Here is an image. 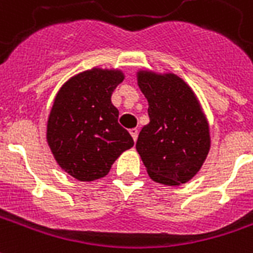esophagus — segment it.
<instances>
[{"instance_id": "obj_1", "label": "esophagus", "mask_w": 253, "mask_h": 253, "mask_svg": "<svg viewBox=\"0 0 253 253\" xmlns=\"http://www.w3.org/2000/svg\"><path fill=\"white\" fill-rule=\"evenodd\" d=\"M130 134H131L132 139L136 141V138H138V128H131V130H130Z\"/></svg>"}]
</instances>
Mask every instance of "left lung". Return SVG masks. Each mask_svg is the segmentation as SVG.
Returning a JSON list of instances; mask_svg holds the SVG:
<instances>
[{
	"instance_id": "left-lung-1",
	"label": "left lung",
	"mask_w": 253,
	"mask_h": 253,
	"mask_svg": "<svg viewBox=\"0 0 253 253\" xmlns=\"http://www.w3.org/2000/svg\"><path fill=\"white\" fill-rule=\"evenodd\" d=\"M136 82L150 118L139 132L136 151L154 182L179 186L200 171L209 154L207 115L193 88L178 75L138 69Z\"/></svg>"
}]
</instances>
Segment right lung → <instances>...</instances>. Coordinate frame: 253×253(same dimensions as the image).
<instances>
[{"instance_id":"obj_1","label":"right lung","mask_w":253,"mask_h":253,"mask_svg":"<svg viewBox=\"0 0 253 253\" xmlns=\"http://www.w3.org/2000/svg\"><path fill=\"white\" fill-rule=\"evenodd\" d=\"M119 68L93 67L69 78L56 93L46 122V142L71 177L91 182L106 177L123 151L134 146L118 123L114 89L125 80Z\"/></svg>"}]
</instances>
